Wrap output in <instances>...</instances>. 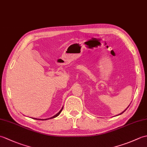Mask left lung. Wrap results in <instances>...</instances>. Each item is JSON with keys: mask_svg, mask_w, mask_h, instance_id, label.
<instances>
[{"mask_svg": "<svg viewBox=\"0 0 147 147\" xmlns=\"http://www.w3.org/2000/svg\"><path fill=\"white\" fill-rule=\"evenodd\" d=\"M129 106H128V107H127V108H126V109H125V110H124V111H123V112H121V114H118V115H120V114H123V112H124V111H126V109H127V108H128V107H129Z\"/></svg>", "mask_w": 147, "mask_h": 147, "instance_id": "8db88e82", "label": "left lung"}]
</instances>
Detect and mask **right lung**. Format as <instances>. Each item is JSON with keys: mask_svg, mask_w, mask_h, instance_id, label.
Listing matches in <instances>:
<instances>
[{"mask_svg": "<svg viewBox=\"0 0 147 147\" xmlns=\"http://www.w3.org/2000/svg\"><path fill=\"white\" fill-rule=\"evenodd\" d=\"M62 109H63V107H62L61 109V111H59L57 114H56L55 115H54V116H52V117H50V118H48V119H37V118H33V119H36V120H47V119H53V118H55V117H56L57 116H58V115L60 114V113L61 112V111H62Z\"/></svg>", "mask_w": 147, "mask_h": 147, "instance_id": "right-lung-1", "label": "right lung"}]
</instances>
